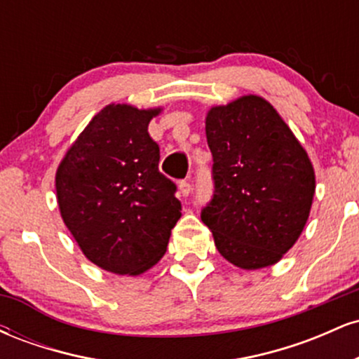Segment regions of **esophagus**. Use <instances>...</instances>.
Wrapping results in <instances>:
<instances>
[{"label": "esophagus", "mask_w": 359, "mask_h": 359, "mask_svg": "<svg viewBox=\"0 0 359 359\" xmlns=\"http://www.w3.org/2000/svg\"><path fill=\"white\" fill-rule=\"evenodd\" d=\"M179 191H180V194H182L184 197H187L189 194L192 192V184L189 182V180H182V182L179 184Z\"/></svg>", "instance_id": "obj_1"}]
</instances>
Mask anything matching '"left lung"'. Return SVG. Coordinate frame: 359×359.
Returning a JSON list of instances; mask_svg holds the SVG:
<instances>
[{"instance_id": "left-lung-1", "label": "left lung", "mask_w": 359, "mask_h": 359, "mask_svg": "<svg viewBox=\"0 0 359 359\" xmlns=\"http://www.w3.org/2000/svg\"><path fill=\"white\" fill-rule=\"evenodd\" d=\"M212 199L201 219L219 253L243 270L277 263L299 240L316 192L314 167L269 101L243 96L211 108Z\"/></svg>"}]
</instances>
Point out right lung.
Masks as SVG:
<instances>
[{
    "instance_id": "obj_1",
    "label": "right lung",
    "mask_w": 359,
    "mask_h": 359,
    "mask_svg": "<svg viewBox=\"0 0 359 359\" xmlns=\"http://www.w3.org/2000/svg\"><path fill=\"white\" fill-rule=\"evenodd\" d=\"M158 113L106 106L57 168L62 219L86 258L111 273L151 269L182 216L177 185L158 170L160 148L148 135Z\"/></svg>"
}]
</instances>
